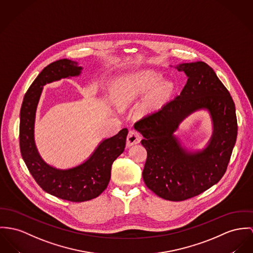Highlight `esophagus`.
<instances>
[{"label":"esophagus","instance_id":"obj_1","mask_svg":"<svg viewBox=\"0 0 253 253\" xmlns=\"http://www.w3.org/2000/svg\"><path fill=\"white\" fill-rule=\"evenodd\" d=\"M140 139H141V136L137 131H136V130L129 131V134L127 136V146L130 147L134 144L139 143Z\"/></svg>","mask_w":253,"mask_h":253}]
</instances>
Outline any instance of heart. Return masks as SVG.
I'll return each instance as SVG.
<instances>
[{"label": "heart", "mask_w": 253, "mask_h": 253, "mask_svg": "<svg viewBox=\"0 0 253 253\" xmlns=\"http://www.w3.org/2000/svg\"><path fill=\"white\" fill-rule=\"evenodd\" d=\"M160 76L151 72H142L128 75L117 80L110 90V97L118 107H126L134 103L148 89L155 85ZM171 90V84L163 82L157 84L149 92L141 105V110L146 111L161 103Z\"/></svg>", "instance_id": "obj_1"}]
</instances>
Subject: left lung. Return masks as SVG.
<instances>
[{"mask_svg":"<svg viewBox=\"0 0 253 253\" xmlns=\"http://www.w3.org/2000/svg\"><path fill=\"white\" fill-rule=\"evenodd\" d=\"M187 84L180 95L134 125L147 151L142 171L145 185L170 201L200 195L224 175L237 138L238 125L233 99L214 70L203 61L181 63ZM199 109H207L213 134L203 150L190 153L174 136L179 123Z\"/></svg>","mask_w":253,"mask_h":253,"instance_id":"8db88e82","label":"left lung"}]
</instances>
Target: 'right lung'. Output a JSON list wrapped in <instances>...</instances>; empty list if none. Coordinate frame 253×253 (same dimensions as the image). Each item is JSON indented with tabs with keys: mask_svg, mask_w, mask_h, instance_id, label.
<instances>
[{
	"mask_svg": "<svg viewBox=\"0 0 253 253\" xmlns=\"http://www.w3.org/2000/svg\"><path fill=\"white\" fill-rule=\"evenodd\" d=\"M83 67L63 58L47 65L29 87L20 111V150L22 158L43 191L58 198L83 202L93 199L107 188L112 165L125 148L128 130L102 140L83 164L68 169H58L46 164L35 142L36 113L43 85L62 78L79 76Z\"/></svg>",
	"mask_w": 253,
	"mask_h": 253,
	"instance_id": "1",
	"label": "right lung"
}]
</instances>
